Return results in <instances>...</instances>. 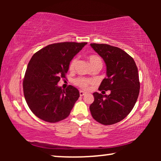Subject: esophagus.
Wrapping results in <instances>:
<instances>
[{
	"mask_svg": "<svg viewBox=\"0 0 161 161\" xmlns=\"http://www.w3.org/2000/svg\"><path fill=\"white\" fill-rule=\"evenodd\" d=\"M86 94V92H83V91H80V96H83V95H85V94Z\"/></svg>",
	"mask_w": 161,
	"mask_h": 161,
	"instance_id": "obj_1",
	"label": "esophagus"
}]
</instances>
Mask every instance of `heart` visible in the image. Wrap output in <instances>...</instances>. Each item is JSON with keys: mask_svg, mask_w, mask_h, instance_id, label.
I'll use <instances>...</instances> for the list:
<instances>
[{"mask_svg": "<svg viewBox=\"0 0 161 161\" xmlns=\"http://www.w3.org/2000/svg\"><path fill=\"white\" fill-rule=\"evenodd\" d=\"M89 61L92 67H95V66L97 65H103L102 59L100 58V57L98 56H96V55H92L89 57ZM77 62H78V58H75L71 61V62L69 64V69L73 70L74 68L75 67L77 64ZM92 80H90V79H87L85 78H78L74 80V83L77 86L80 87V89H87L89 88V85L92 84Z\"/></svg>", "mask_w": 161, "mask_h": 161, "instance_id": "1", "label": "heart"}]
</instances>
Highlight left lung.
<instances>
[{
  "label": "left lung",
  "instance_id": "8db88e82",
  "mask_svg": "<svg viewBox=\"0 0 161 161\" xmlns=\"http://www.w3.org/2000/svg\"><path fill=\"white\" fill-rule=\"evenodd\" d=\"M104 60L107 77L99 90L111 91L108 95L93 94L94 100L90 105L92 116L105 125H114L126 117L133 108L138 94L140 83L135 61L124 50L107 44H90Z\"/></svg>",
  "mask_w": 161,
  "mask_h": 161
}]
</instances>
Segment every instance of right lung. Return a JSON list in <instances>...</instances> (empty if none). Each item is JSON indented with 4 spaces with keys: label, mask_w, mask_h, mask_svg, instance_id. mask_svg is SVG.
I'll use <instances>...</instances> for the list:
<instances>
[{
    "label": "right lung",
    "mask_w": 161,
    "mask_h": 161,
    "mask_svg": "<svg viewBox=\"0 0 161 161\" xmlns=\"http://www.w3.org/2000/svg\"><path fill=\"white\" fill-rule=\"evenodd\" d=\"M86 44H51L31 57L24 77L23 93L31 111L38 118L55 123L69 115L80 93L71 85L62 89L57 83L66 78L70 61Z\"/></svg>",
    "instance_id": "1"
}]
</instances>
